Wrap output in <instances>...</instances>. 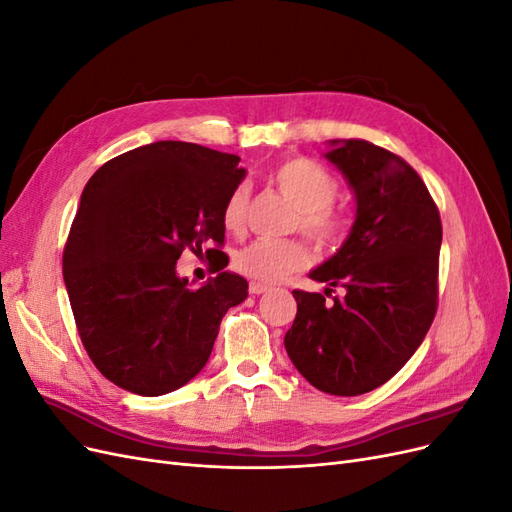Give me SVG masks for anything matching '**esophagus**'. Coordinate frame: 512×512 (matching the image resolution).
Instances as JSON below:
<instances>
[{"label": "esophagus", "mask_w": 512, "mask_h": 512, "mask_svg": "<svg viewBox=\"0 0 512 512\" xmlns=\"http://www.w3.org/2000/svg\"><path fill=\"white\" fill-rule=\"evenodd\" d=\"M269 286L267 284H260V282H250V294H262L267 292Z\"/></svg>", "instance_id": "obj_1"}]
</instances>
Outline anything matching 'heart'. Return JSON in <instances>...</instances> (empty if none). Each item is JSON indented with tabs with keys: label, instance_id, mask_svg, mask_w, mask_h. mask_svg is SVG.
I'll return each mask as SVG.
<instances>
[{
	"label": "heart",
	"instance_id": "1",
	"mask_svg": "<svg viewBox=\"0 0 512 512\" xmlns=\"http://www.w3.org/2000/svg\"><path fill=\"white\" fill-rule=\"evenodd\" d=\"M273 181L280 192L297 207V220L305 237L320 250H333L348 235V215L333 203L339 181L327 168L307 158H290L273 170ZM250 192L237 185L226 198L222 222L226 230L239 232L245 224ZM307 247L299 239H256L235 254V269L260 284H273L284 275L307 265Z\"/></svg>",
	"mask_w": 512,
	"mask_h": 512
}]
</instances>
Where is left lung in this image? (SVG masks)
Instances as JSON below:
<instances>
[{
	"label": "left lung",
	"instance_id": "8db88e82",
	"mask_svg": "<svg viewBox=\"0 0 512 512\" xmlns=\"http://www.w3.org/2000/svg\"><path fill=\"white\" fill-rule=\"evenodd\" d=\"M324 158L348 179L356 218L309 277L345 294L329 302L292 290L297 318L284 346L318 391L354 397L391 380L425 339L438 309L442 222L423 179L395 153L350 138L331 141Z\"/></svg>",
	"mask_w": 512,
	"mask_h": 512
}]
</instances>
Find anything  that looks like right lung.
<instances>
[{"label": "right lung", "instance_id": "1", "mask_svg": "<svg viewBox=\"0 0 512 512\" xmlns=\"http://www.w3.org/2000/svg\"><path fill=\"white\" fill-rule=\"evenodd\" d=\"M239 162L158 141L108 160L87 181L64 247V282L89 359L119 389L158 397L188 384L228 309L245 301L247 282L224 271L228 260L200 288L175 269L183 250L224 245L222 209L245 177Z\"/></svg>", "mask_w": 512, "mask_h": 512}]
</instances>
